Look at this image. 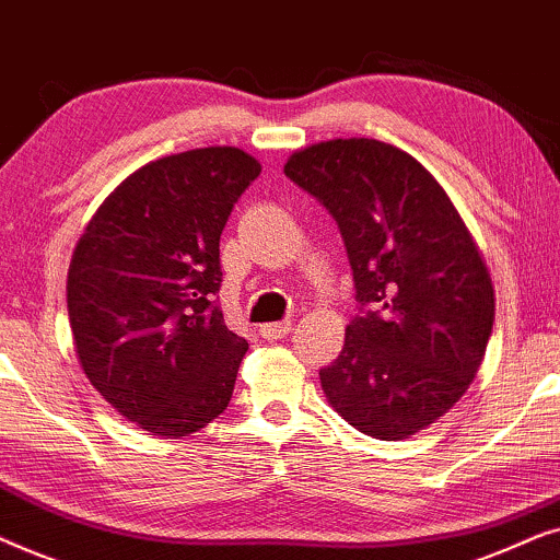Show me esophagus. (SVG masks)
<instances>
[{
    "instance_id": "esophagus-1",
    "label": "esophagus",
    "mask_w": 560,
    "mask_h": 560,
    "mask_svg": "<svg viewBox=\"0 0 560 560\" xmlns=\"http://www.w3.org/2000/svg\"><path fill=\"white\" fill-rule=\"evenodd\" d=\"M290 328H293L290 320H280V324H265L262 328H259V334H262V339H267V341H278V339H285V336L290 334Z\"/></svg>"
}]
</instances>
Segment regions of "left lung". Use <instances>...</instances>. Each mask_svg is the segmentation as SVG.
I'll list each match as a JSON object with an SVG mask.
<instances>
[{
	"label": "left lung",
	"instance_id": "obj_1",
	"mask_svg": "<svg viewBox=\"0 0 560 560\" xmlns=\"http://www.w3.org/2000/svg\"><path fill=\"white\" fill-rule=\"evenodd\" d=\"M339 224L357 316L320 370L331 408L357 431L400 441L466 393L494 324V288L439 180L408 152L351 137L285 163Z\"/></svg>",
	"mask_w": 560,
	"mask_h": 560
}]
</instances>
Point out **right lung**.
<instances>
[{
  "instance_id": "1",
  "label": "right lung",
  "mask_w": 560,
  "mask_h": 560,
  "mask_svg": "<svg viewBox=\"0 0 560 560\" xmlns=\"http://www.w3.org/2000/svg\"><path fill=\"white\" fill-rule=\"evenodd\" d=\"M259 163L201 148L140 167L98 206L68 270L79 362L119 416L188 435L232 400L249 343L217 303L219 240Z\"/></svg>"
}]
</instances>
